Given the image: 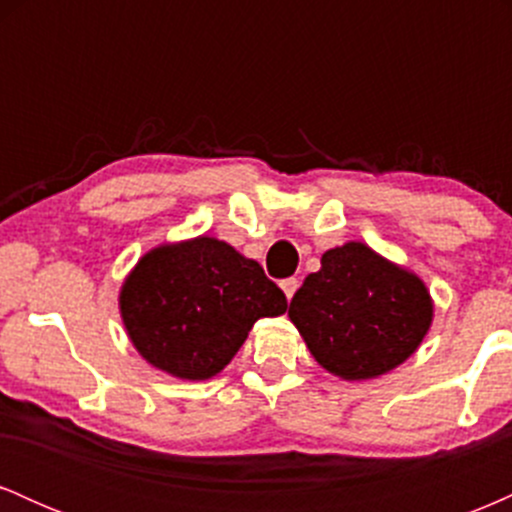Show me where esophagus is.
Masks as SVG:
<instances>
[{"instance_id": "1", "label": "esophagus", "mask_w": 512, "mask_h": 512, "mask_svg": "<svg viewBox=\"0 0 512 512\" xmlns=\"http://www.w3.org/2000/svg\"><path fill=\"white\" fill-rule=\"evenodd\" d=\"M296 289H298V279H284L281 281V291L286 293V298H293V293H296Z\"/></svg>"}]
</instances>
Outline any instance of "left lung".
<instances>
[{
  "label": "left lung",
  "mask_w": 512,
  "mask_h": 512,
  "mask_svg": "<svg viewBox=\"0 0 512 512\" xmlns=\"http://www.w3.org/2000/svg\"><path fill=\"white\" fill-rule=\"evenodd\" d=\"M305 276L289 317L327 373L370 380L419 349L433 322V298L409 269L358 240L327 250Z\"/></svg>",
  "instance_id": "8db88e82"
}]
</instances>
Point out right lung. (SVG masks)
Wrapping results in <instances>:
<instances>
[{"label": "right lung", "instance_id": "right-lung-1", "mask_svg": "<svg viewBox=\"0 0 512 512\" xmlns=\"http://www.w3.org/2000/svg\"><path fill=\"white\" fill-rule=\"evenodd\" d=\"M264 269L219 238L149 250L122 281L120 315L146 363L180 380H209L231 363L260 317L286 313Z\"/></svg>", "mask_w": 512, "mask_h": 512}]
</instances>
